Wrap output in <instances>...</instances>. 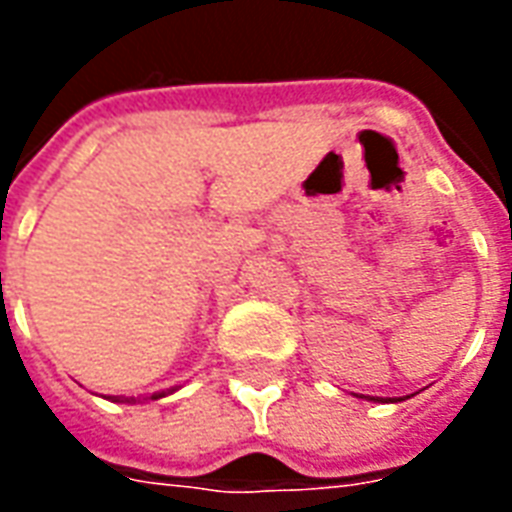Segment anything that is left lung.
<instances>
[{
  "mask_svg": "<svg viewBox=\"0 0 512 512\" xmlns=\"http://www.w3.org/2000/svg\"><path fill=\"white\" fill-rule=\"evenodd\" d=\"M367 400H381V403H384V397H367ZM389 400H392V397H389ZM397 400H403V397H397ZM397 400H392V403H397Z\"/></svg>",
  "mask_w": 512,
  "mask_h": 512,
  "instance_id": "8db88e82",
  "label": "left lung"
}]
</instances>
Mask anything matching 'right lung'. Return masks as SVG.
Listing matches in <instances>:
<instances>
[{
    "label": "right lung",
    "instance_id": "right-lung-1",
    "mask_svg": "<svg viewBox=\"0 0 512 512\" xmlns=\"http://www.w3.org/2000/svg\"><path fill=\"white\" fill-rule=\"evenodd\" d=\"M169 392H175V389H169ZM169 392H156V395H150V400H158V397L169 395ZM115 403H136V397H115Z\"/></svg>",
    "mask_w": 512,
    "mask_h": 512
}]
</instances>
